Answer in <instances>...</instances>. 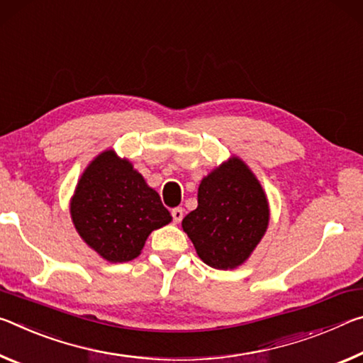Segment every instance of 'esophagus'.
Listing matches in <instances>:
<instances>
[{
  "mask_svg": "<svg viewBox=\"0 0 363 363\" xmlns=\"http://www.w3.org/2000/svg\"><path fill=\"white\" fill-rule=\"evenodd\" d=\"M172 218H174L175 223H180L182 218H183V209L182 207H175V209H172Z\"/></svg>",
  "mask_w": 363,
  "mask_h": 363,
  "instance_id": "obj_1",
  "label": "esophagus"
}]
</instances>
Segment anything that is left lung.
Wrapping results in <instances>:
<instances>
[{
	"instance_id": "1",
	"label": "left lung",
	"mask_w": 363,
	"mask_h": 363,
	"mask_svg": "<svg viewBox=\"0 0 363 363\" xmlns=\"http://www.w3.org/2000/svg\"><path fill=\"white\" fill-rule=\"evenodd\" d=\"M182 225L204 264L235 269L264 236L269 204L252 172L233 157L201 182L198 207Z\"/></svg>"
}]
</instances>
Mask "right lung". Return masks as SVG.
<instances>
[{
  "instance_id": "add662e5",
  "label": "right lung",
  "mask_w": 363,
  "mask_h": 363,
  "mask_svg": "<svg viewBox=\"0 0 363 363\" xmlns=\"http://www.w3.org/2000/svg\"><path fill=\"white\" fill-rule=\"evenodd\" d=\"M77 231L109 262H128L147 235L172 220L159 194L128 160L106 151L88 165L70 203Z\"/></svg>"
}]
</instances>
